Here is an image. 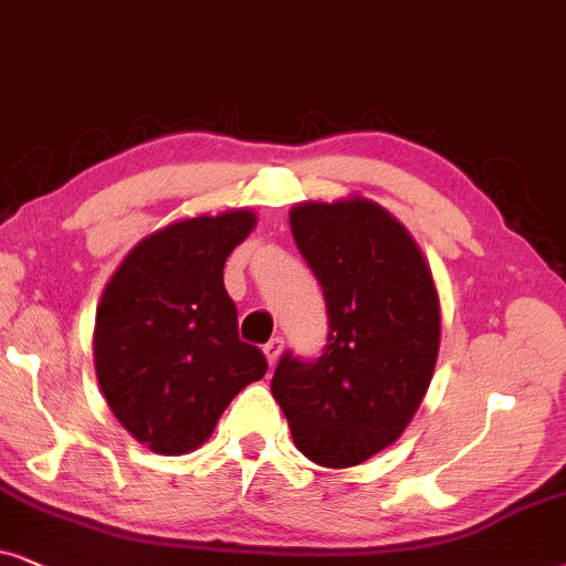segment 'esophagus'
Here are the masks:
<instances>
[{
    "mask_svg": "<svg viewBox=\"0 0 566 566\" xmlns=\"http://www.w3.org/2000/svg\"><path fill=\"white\" fill-rule=\"evenodd\" d=\"M282 349H284V342L279 336L271 338L269 344H263V354H266V359H269L271 367L276 365V359H279V354H282Z\"/></svg>",
    "mask_w": 566,
    "mask_h": 566,
    "instance_id": "34e87169",
    "label": "esophagus"
}]
</instances>
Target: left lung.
I'll return each mask as SVG.
<instances>
[{
    "instance_id": "8db88e82",
    "label": "left lung",
    "mask_w": 566,
    "mask_h": 566,
    "mask_svg": "<svg viewBox=\"0 0 566 566\" xmlns=\"http://www.w3.org/2000/svg\"><path fill=\"white\" fill-rule=\"evenodd\" d=\"M290 224L323 287L328 338L318 359L284 354L271 394L300 453L346 469L417 413L440 349V300L409 230L375 201H303Z\"/></svg>"
}]
</instances>
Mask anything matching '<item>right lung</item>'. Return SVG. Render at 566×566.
<instances>
[{
    "instance_id": "right-lung-1",
    "label": "right lung",
    "mask_w": 566,
    "mask_h": 566,
    "mask_svg": "<svg viewBox=\"0 0 566 566\" xmlns=\"http://www.w3.org/2000/svg\"><path fill=\"white\" fill-rule=\"evenodd\" d=\"M255 214L232 209L172 222L134 245L95 315V373L113 417L160 455H184L269 365L240 342L224 261Z\"/></svg>"
}]
</instances>
